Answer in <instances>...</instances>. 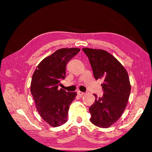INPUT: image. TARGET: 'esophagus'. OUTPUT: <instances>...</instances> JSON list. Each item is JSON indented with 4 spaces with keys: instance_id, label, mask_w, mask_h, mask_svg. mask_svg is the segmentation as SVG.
<instances>
[{
    "instance_id": "esophagus-1",
    "label": "esophagus",
    "mask_w": 152,
    "mask_h": 152,
    "mask_svg": "<svg viewBox=\"0 0 152 152\" xmlns=\"http://www.w3.org/2000/svg\"><path fill=\"white\" fill-rule=\"evenodd\" d=\"M77 93H78V94L80 96H83V95L85 94V93H84V92H81V91H78V92H77Z\"/></svg>"
}]
</instances>
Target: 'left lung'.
<instances>
[{"instance_id":"8db88e82","label":"left lung","mask_w":152,"mask_h":152,"mask_svg":"<svg viewBox=\"0 0 152 152\" xmlns=\"http://www.w3.org/2000/svg\"><path fill=\"white\" fill-rule=\"evenodd\" d=\"M82 50L88 56L96 80L102 79L104 94L95 96L90 107L92 124L108 128L121 117L128 103L131 84L128 73L123 66L108 51L85 48Z\"/></svg>"}]
</instances>
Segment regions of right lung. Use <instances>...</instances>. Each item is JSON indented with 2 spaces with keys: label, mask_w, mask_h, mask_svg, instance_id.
<instances>
[{
  "label": "right lung",
  "mask_w": 152,
  "mask_h": 152,
  "mask_svg": "<svg viewBox=\"0 0 152 152\" xmlns=\"http://www.w3.org/2000/svg\"><path fill=\"white\" fill-rule=\"evenodd\" d=\"M79 48H62L45 58L36 68L31 82V92L36 109L51 127H59L67 121L69 107L76 92L59 89L66 77V64L78 53Z\"/></svg>",
  "instance_id": "add662e5"
}]
</instances>
